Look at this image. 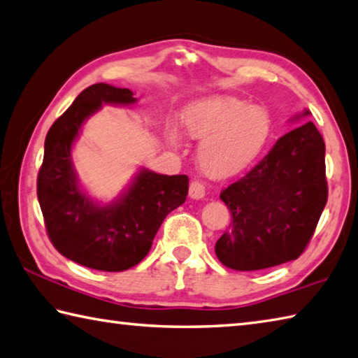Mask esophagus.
Returning a JSON list of instances; mask_svg holds the SVG:
<instances>
[{"label":"esophagus","instance_id":"1","mask_svg":"<svg viewBox=\"0 0 358 358\" xmlns=\"http://www.w3.org/2000/svg\"><path fill=\"white\" fill-rule=\"evenodd\" d=\"M206 192H207V187L204 182L192 180L190 190H188V194H190L192 199H202L206 196Z\"/></svg>","mask_w":358,"mask_h":358}]
</instances>
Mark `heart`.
I'll return each mask as SVG.
<instances>
[{
  "mask_svg": "<svg viewBox=\"0 0 358 358\" xmlns=\"http://www.w3.org/2000/svg\"><path fill=\"white\" fill-rule=\"evenodd\" d=\"M185 134L202 141L198 162L212 179H227L248 170L271 136V117L234 96H215L193 104L184 117ZM171 141L176 136L171 134Z\"/></svg>",
  "mask_w": 358,
  "mask_h": 358,
  "instance_id": "1",
  "label": "heart"
}]
</instances>
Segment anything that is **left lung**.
I'll return each mask as SVG.
<instances>
[{"mask_svg": "<svg viewBox=\"0 0 358 358\" xmlns=\"http://www.w3.org/2000/svg\"><path fill=\"white\" fill-rule=\"evenodd\" d=\"M310 115L306 110L301 117ZM326 145L312 121L282 136L220 198L232 213L215 245L222 265L255 271L298 259L327 202Z\"/></svg>", "mask_w": 358, "mask_h": 358, "instance_id": "8db88e82", "label": "left lung"}]
</instances>
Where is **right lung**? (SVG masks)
Masks as SVG:
<instances>
[{"mask_svg": "<svg viewBox=\"0 0 358 358\" xmlns=\"http://www.w3.org/2000/svg\"><path fill=\"white\" fill-rule=\"evenodd\" d=\"M136 101L129 89L93 84L54 121L45 138L37 198L46 232L64 257L98 271H124L143 260L165 217L184 204L188 193L185 174L165 176L146 168L107 206L80 190L71 148L84 121L103 104L127 106Z\"/></svg>", "mask_w": 358, "mask_h": 358, "instance_id": "add662e5", "label": "right lung"}]
</instances>
